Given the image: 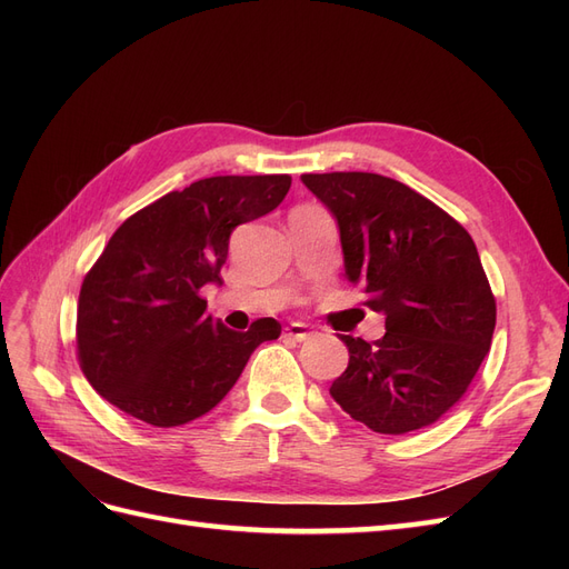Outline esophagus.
Returning a JSON list of instances; mask_svg holds the SVG:
<instances>
[{
	"instance_id": "34e87169",
	"label": "esophagus",
	"mask_w": 569,
	"mask_h": 569,
	"mask_svg": "<svg viewBox=\"0 0 569 569\" xmlns=\"http://www.w3.org/2000/svg\"><path fill=\"white\" fill-rule=\"evenodd\" d=\"M282 335L289 337V339H297V341H303V339L311 337V332H308V327L301 325V322H291L289 327H284Z\"/></svg>"
}]
</instances>
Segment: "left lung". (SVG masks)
<instances>
[{"instance_id": "obj_1", "label": "left lung", "mask_w": 569, "mask_h": 569, "mask_svg": "<svg viewBox=\"0 0 569 569\" xmlns=\"http://www.w3.org/2000/svg\"><path fill=\"white\" fill-rule=\"evenodd\" d=\"M339 222L343 268L385 316L372 343L341 335L349 366L332 399L380 435L446 416L489 353L496 299L470 232L435 201L377 173H303Z\"/></svg>"}]
</instances>
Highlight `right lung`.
Listing matches in <instances>:
<instances>
[{
	"mask_svg": "<svg viewBox=\"0 0 569 569\" xmlns=\"http://www.w3.org/2000/svg\"><path fill=\"white\" fill-rule=\"evenodd\" d=\"M289 187V176L203 178L113 232L76 320L80 370L109 403L151 427L192 422L226 399L258 343L280 337L272 318L230 330L199 291L220 280L232 230L278 209Z\"/></svg>",
	"mask_w": 569,
	"mask_h": 569,
	"instance_id": "1",
	"label": "right lung"
}]
</instances>
